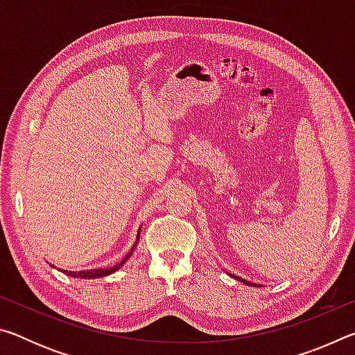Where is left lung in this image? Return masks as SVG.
I'll return each mask as SVG.
<instances>
[{"label":"left lung","instance_id":"left-lung-1","mask_svg":"<svg viewBox=\"0 0 355 355\" xmlns=\"http://www.w3.org/2000/svg\"><path fill=\"white\" fill-rule=\"evenodd\" d=\"M233 279H236V280H239V282H243V284H245V285H250V286H260V285H257V284H252V282H248V280H244V279H241V277H236V275H233V274H230Z\"/></svg>","mask_w":355,"mask_h":355}]
</instances>
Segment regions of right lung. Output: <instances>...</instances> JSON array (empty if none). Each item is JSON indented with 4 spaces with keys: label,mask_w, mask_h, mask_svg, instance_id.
Segmentation results:
<instances>
[{
    "label": "right lung",
    "mask_w": 355,
    "mask_h": 355,
    "mask_svg": "<svg viewBox=\"0 0 355 355\" xmlns=\"http://www.w3.org/2000/svg\"><path fill=\"white\" fill-rule=\"evenodd\" d=\"M139 235H141V228H139V232H137V238H136V243L133 244V248H131V250L128 252L127 255H125V258L120 263H117L116 266L114 268H106V269H103V268H100V269H89V271H78V272H75V271H65V269H62V272L64 274H67V275H70V277H80V279H97V277H105V275H110V274H112V272H116L117 269L122 266V264L128 260V258L131 257V254H133V250L136 249V245H137V241H139Z\"/></svg>",
    "instance_id": "add662e5"
}]
</instances>
